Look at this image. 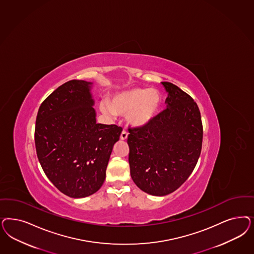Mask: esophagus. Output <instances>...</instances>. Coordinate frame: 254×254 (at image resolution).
Returning <instances> with one entry per match:
<instances>
[{
	"mask_svg": "<svg viewBox=\"0 0 254 254\" xmlns=\"http://www.w3.org/2000/svg\"><path fill=\"white\" fill-rule=\"evenodd\" d=\"M127 137H128V132L123 131V132L121 133V139L126 140L127 139Z\"/></svg>",
	"mask_w": 254,
	"mask_h": 254,
	"instance_id": "obj_1",
	"label": "esophagus"
}]
</instances>
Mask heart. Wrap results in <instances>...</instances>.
I'll list each match as a JSON object with an SVG mask.
<instances>
[{
  "mask_svg": "<svg viewBox=\"0 0 254 254\" xmlns=\"http://www.w3.org/2000/svg\"><path fill=\"white\" fill-rule=\"evenodd\" d=\"M162 96L158 90L133 88L115 95L112 101H103L102 113L108 117L129 114V122L134 127H145L152 123L159 113Z\"/></svg>",
  "mask_w": 254,
  "mask_h": 254,
  "instance_id": "1",
  "label": "heart"
}]
</instances>
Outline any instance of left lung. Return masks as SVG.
Segmentation results:
<instances>
[{
	"instance_id": "obj_1",
	"label": "left lung",
	"mask_w": 254,
	"mask_h": 254,
	"mask_svg": "<svg viewBox=\"0 0 254 254\" xmlns=\"http://www.w3.org/2000/svg\"><path fill=\"white\" fill-rule=\"evenodd\" d=\"M166 107L145 127L130 128L129 164L135 185L150 195L164 196L187 180L199 159L203 126L197 104L170 82Z\"/></svg>"
}]
</instances>
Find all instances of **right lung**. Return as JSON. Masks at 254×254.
Here are the masks:
<instances>
[{
	"label": "right lung",
	"mask_w": 254,
	"mask_h": 254,
	"mask_svg": "<svg viewBox=\"0 0 254 254\" xmlns=\"http://www.w3.org/2000/svg\"><path fill=\"white\" fill-rule=\"evenodd\" d=\"M92 84L66 82L42 103L36 118L39 163L53 185L72 198L90 196L102 187L123 131L114 124L96 123Z\"/></svg>",
	"instance_id": "right-lung-1"
}]
</instances>
